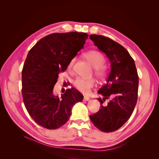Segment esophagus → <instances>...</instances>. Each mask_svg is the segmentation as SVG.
Instances as JSON below:
<instances>
[{"instance_id": "34e87169", "label": "esophagus", "mask_w": 159, "mask_h": 159, "mask_svg": "<svg viewBox=\"0 0 159 159\" xmlns=\"http://www.w3.org/2000/svg\"><path fill=\"white\" fill-rule=\"evenodd\" d=\"M84 100L86 101V102H88V101L89 100V98L88 97V96H84Z\"/></svg>"}]
</instances>
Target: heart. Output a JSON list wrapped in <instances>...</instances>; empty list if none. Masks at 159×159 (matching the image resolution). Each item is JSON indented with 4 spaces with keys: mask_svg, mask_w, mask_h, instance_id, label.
Wrapping results in <instances>:
<instances>
[{
    "mask_svg": "<svg viewBox=\"0 0 159 159\" xmlns=\"http://www.w3.org/2000/svg\"><path fill=\"white\" fill-rule=\"evenodd\" d=\"M91 66L95 68V74L98 78H103L105 74V70L102 68L105 63V58L98 51H89L87 52L85 55ZM75 61V58H72L68 64V68L71 70L73 67ZM95 85V81L93 79L86 80L84 78H78L74 80V87L84 93H88L91 88H92Z\"/></svg>",
    "mask_w": 159,
    "mask_h": 159,
    "instance_id": "b5f03b06",
    "label": "heart"
}]
</instances>
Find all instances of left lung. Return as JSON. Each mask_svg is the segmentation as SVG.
Masks as SVG:
<instances>
[{
  "label": "left lung",
  "mask_w": 159,
  "mask_h": 159,
  "mask_svg": "<svg viewBox=\"0 0 159 159\" xmlns=\"http://www.w3.org/2000/svg\"><path fill=\"white\" fill-rule=\"evenodd\" d=\"M89 38L98 48L107 56L111 71L107 82L98 93L103 96L98 113L89 116L91 121L100 131L109 133L121 127L131 116L137 100L139 77L135 64L123 46L104 36L92 34Z\"/></svg>",
  "instance_id": "1"
}]
</instances>
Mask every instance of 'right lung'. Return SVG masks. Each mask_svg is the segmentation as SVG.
Here are the masks:
<instances>
[{"label":"right lung","mask_w":159,"mask_h":159,"mask_svg":"<svg viewBox=\"0 0 159 159\" xmlns=\"http://www.w3.org/2000/svg\"><path fill=\"white\" fill-rule=\"evenodd\" d=\"M88 35L71 32L54 33L38 41L28 52L22 71V93L27 111L34 121L48 129L60 128L68 121L71 108L83 100L75 88L61 98L53 89L61 71L83 48Z\"/></svg>","instance_id":"1"}]
</instances>
